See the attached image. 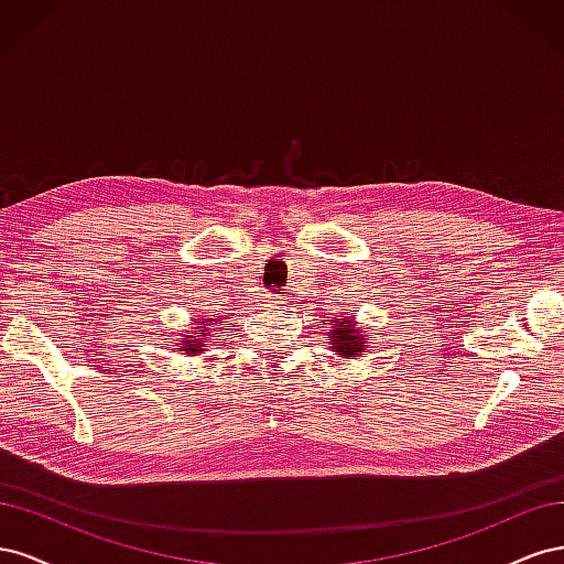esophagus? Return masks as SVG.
Masks as SVG:
<instances>
[{"instance_id": "esophagus-1", "label": "esophagus", "mask_w": 564, "mask_h": 564, "mask_svg": "<svg viewBox=\"0 0 564 564\" xmlns=\"http://www.w3.org/2000/svg\"><path fill=\"white\" fill-rule=\"evenodd\" d=\"M265 305H268V308H284V305H289V296H284V294H270L265 299Z\"/></svg>"}]
</instances>
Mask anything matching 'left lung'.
<instances>
[{
    "mask_svg": "<svg viewBox=\"0 0 564 564\" xmlns=\"http://www.w3.org/2000/svg\"><path fill=\"white\" fill-rule=\"evenodd\" d=\"M327 324H332L327 332V344L329 348L338 355L346 357V360H355V357H362L367 352V340L362 336V322H355L352 317H336V319H327ZM371 340V338H369Z\"/></svg>",
    "mask_w": 564,
    "mask_h": 564,
    "instance_id": "8db88e82",
    "label": "left lung"
}]
</instances>
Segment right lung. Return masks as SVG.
Listing matches in <instances>:
<instances>
[{
    "mask_svg": "<svg viewBox=\"0 0 564 564\" xmlns=\"http://www.w3.org/2000/svg\"><path fill=\"white\" fill-rule=\"evenodd\" d=\"M216 322L218 319H214V317H202L199 327H195L197 336H185L176 350H181L183 355H197V352H202L204 348H207V340H202L199 336L207 338L209 336V327H212V324H216Z\"/></svg>",
    "mask_w": 564,
    "mask_h": 564,
    "instance_id": "1",
    "label": "right lung"
}]
</instances>
